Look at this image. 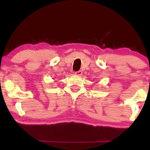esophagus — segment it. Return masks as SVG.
Returning a JSON list of instances; mask_svg holds the SVG:
<instances>
[{
	"label": "esophagus",
	"instance_id": "obj_1",
	"mask_svg": "<svg viewBox=\"0 0 150 150\" xmlns=\"http://www.w3.org/2000/svg\"><path fill=\"white\" fill-rule=\"evenodd\" d=\"M82 73H83V72H82V71H77V72H75V74L76 75L80 76V75H82Z\"/></svg>",
	"mask_w": 150,
	"mask_h": 150
}]
</instances>
